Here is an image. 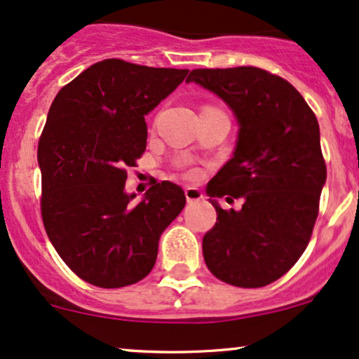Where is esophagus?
<instances>
[{
    "mask_svg": "<svg viewBox=\"0 0 359 359\" xmlns=\"http://www.w3.org/2000/svg\"><path fill=\"white\" fill-rule=\"evenodd\" d=\"M184 192H185V199H187L189 204L197 203V201L203 199V192L196 187H187Z\"/></svg>",
    "mask_w": 359,
    "mask_h": 359,
    "instance_id": "34e87169",
    "label": "esophagus"
}]
</instances>
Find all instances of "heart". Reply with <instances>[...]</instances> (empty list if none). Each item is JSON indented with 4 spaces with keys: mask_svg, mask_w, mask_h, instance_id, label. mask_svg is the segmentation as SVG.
<instances>
[{
    "mask_svg": "<svg viewBox=\"0 0 359 359\" xmlns=\"http://www.w3.org/2000/svg\"><path fill=\"white\" fill-rule=\"evenodd\" d=\"M192 175H194V174H192Z\"/></svg>",
    "mask_w": 359,
    "mask_h": 359,
    "instance_id": "1",
    "label": "heart"
}]
</instances>
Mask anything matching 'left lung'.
Masks as SVG:
<instances>
[{
	"instance_id": "left-lung-1",
	"label": "left lung",
	"mask_w": 359,
	"mask_h": 359,
	"mask_svg": "<svg viewBox=\"0 0 359 359\" xmlns=\"http://www.w3.org/2000/svg\"><path fill=\"white\" fill-rule=\"evenodd\" d=\"M240 123L233 158L208 184L217 219L203 253L216 278L234 287L275 282L306 251L325 184L319 123L290 82L258 67L194 69ZM243 205L222 210L216 196Z\"/></svg>"
}]
</instances>
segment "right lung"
I'll return each instance as SVG.
<instances>
[{
  "instance_id": "right-lung-1",
  "label": "right lung",
  "mask_w": 359,
  "mask_h": 359,
  "mask_svg": "<svg viewBox=\"0 0 359 359\" xmlns=\"http://www.w3.org/2000/svg\"><path fill=\"white\" fill-rule=\"evenodd\" d=\"M187 72L106 59L65 84L48 109L39 140L43 226L88 283L119 288L145 278L160 234L184 209V191L168 180H155L138 204L125 182L147 148L145 114Z\"/></svg>"
}]
</instances>
